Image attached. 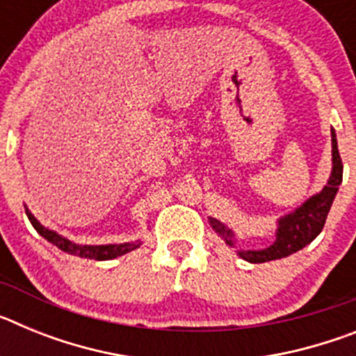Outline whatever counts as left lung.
Wrapping results in <instances>:
<instances>
[{
    "mask_svg": "<svg viewBox=\"0 0 356 356\" xmlns=\"http://www.w3.org/2000/svg\"><path fill=\"white\" fill-rule=\"evenodd\" d=\"M332 156H333V168L332 176H330L328 184L319 194L307 200L300 209H296L294 212L289 216L282 217L278 221V229H276V241L266 250L259 251H238V257L251 264H264L269 260L285 259L289 254L296 253V251L303 250L307 244L314 241L317 235L323 232V226L328 217L330 207H332L333 200L337 196L339 185L342 184V160L339 155L337 147V137L332 128ZM210 225L216 229L217 234L221 235L226 241V244L234 246V232L226 228L222 222L210 217Z\"/></svg>",
    "mask_w": 356,
    "mask_h": 356,
    "instance_id": "1",
    "label": "left lung"
}]
</instances>
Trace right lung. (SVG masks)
<instances>
[{
    "mask_svg": "<svg viewBox=\"0 0 356 356\" xmlns=\"http://www.w3.org/2000/svg\"><path fill=\"white\" fill-rule=\"evenodd\" d=\"M26 210V216L30 219L31 226L42 235L46 241H49L51 244H55L58 250L65 251L69 254H76V257H81V259H90V260H112L115 257H121V254L128 253V251H134L135 248L140 246V241L137 242H124V244H106V246H83V244H76V242L69 241V238L62 237L53 229L46 228V226L40 225L35 217L31 216L30 210L24 207Z\"/></svg>",
    "mask_w": 356,
    "mask_h": 356,
    "instance_id": "right-lung-1",
    "label": "right lung"
}]
</instances>
